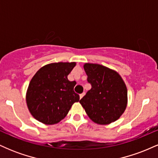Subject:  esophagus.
Wrapping results in <instances>:
<instances>
[{"label": "esophagus", "mask_w": 158, "mask_h": 158, "mask_svg": "<svg viewBox=\"0 0 158 158\" xmlns=\"http://www.w3.org/2000/svg\"><path fill=\"white\" fill-rule=\"evenodd\" d=\"M84 95H85V92H83L82 94H81L80 95H79V97H80V99H81V98L84 97Z\"/></svg>", "instance_id": "1"}]
</instances>
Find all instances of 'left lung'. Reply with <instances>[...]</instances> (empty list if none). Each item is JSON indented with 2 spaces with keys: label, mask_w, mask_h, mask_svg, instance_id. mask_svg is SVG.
I'll return each mask as SVG.
<instances>
[{
  "label": "left lung",
  "mask_w": 158,
  "mask_h": 158,
  "mask_svg": "<svg viewBox=\"0 0 158 158\" xmlns=\"http://www.w3.org/2000/svg\"><path fill=\"white\" fill-rule=\"evenodd\" d=\"M84 68L91 89L79 101L94 123L107 125L119 118L127 105V88L117 72L97 64Z\"/></svg>",
  "instance_id": "left-lung-1"
}]
</instances>
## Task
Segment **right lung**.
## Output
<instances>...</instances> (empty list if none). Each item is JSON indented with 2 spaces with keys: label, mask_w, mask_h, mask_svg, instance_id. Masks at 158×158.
Instances as JSON below:
<instances>
[{
  "label": "right lung",
  "mask_w": 158,
  "mask_h": 158,
  "mask_svg": "<svg viewBox=\"0 0 158 158\" xmlns=\"http://www.w3.org/2000/svg\"><path fill=\"white\" fill-rule=\"evenodd\" d=\"M75 62L49 64L37 71L29 85L27 103L35 119L47 125L64 119L79 95L73 90L77 82L68 79Z\"/></svg>",
  "instance_id": "obj_1"
}]
</instances>
